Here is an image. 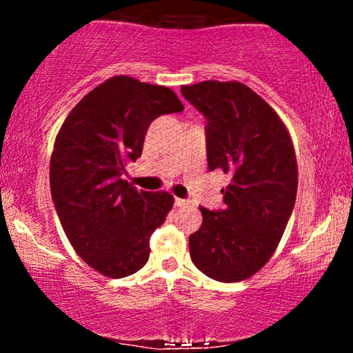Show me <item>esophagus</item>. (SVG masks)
Listing matches in <instances>:
<instances>
[{
  "mask_svg": "<svg viewBox=\"0 0 353 353\" xmlns=\"http://www.w3.org/2000/svg\"><path fill=\"white\" fill-rule=\"evenodd\" d=\"M174 204H176L177 208H185V205H189V201L181 199V197H176V199H174Z\"/></svg>",
  "mask_w": 353,
  "mask_h": 353,
  "instance_id": "obj_1",
  "label": "esophagus"
}]
</instances>
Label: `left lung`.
I'll return each instance as SVG.
<instances>
[{
  "label": "left lung",
  "mask_w": 353,
  "mask_h": 353,
  "mask_svg": "<svg viewBox=\"0 0 353 353\" xmlns=\"http://www.w3.org/2000/svg\"><path fill=\"white\" fill-rule=\"evenodd\" d=\"M182 96L204 114L209 169L232 176L224 209L201 208L189 236L194 265L219 282L245 281L277 249L297 196V159L285 124L239 81H202Z\"/></svg>",
  "instance_id": "obj_1"
}]
</instances>
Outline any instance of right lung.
I'll return each instance as SVG.
<instances>
[{
	"instance_id": "add662e5",
	"label": "right lung",
	"mask_w": 353,
	"mask_h": 353,
	"mask_svg": "<svg viewBox=\"0 0 353 353\" xmlns=\"http://www.w3.org/2000/svg\"><path fill=\"white\" fill-rule=\"evenodd\" d=\"M182 109L172 89L114 76L72 108L56 136L50 163L56 212L76 254L106 277L143 269L149 239L172 209L171 194L137 190L123 174L143 154L149 124Z\"/></svg>"
}]
</instances>
